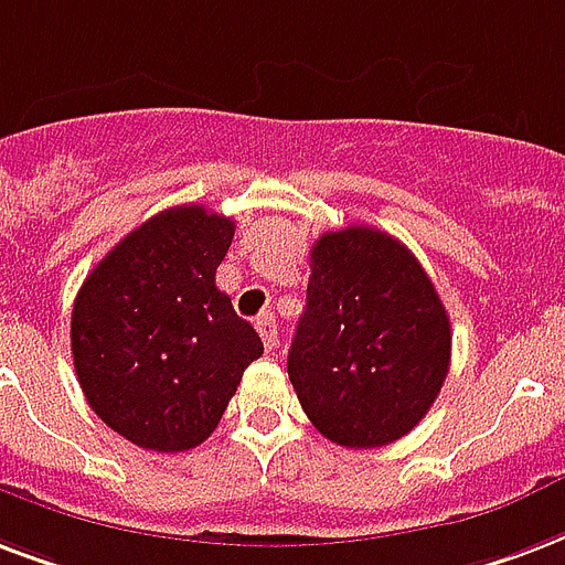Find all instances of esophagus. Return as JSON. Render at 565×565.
<instances>
[{"label":"esophagus","mask_w":565,"mask_h":565,"mask_svg":"<svg viewBox=\"0 0 565 565\" xmlns=\"http://www.w3.org/2000/svg\"><path fill=\"white\" fill-rule=\"evenodd\" d=\"M254 326H257V331H260V338H264L266 350L273 352L275 347H278V326H275L273 313H260Z\"/></svg>","instance_id":"obj_1"}]
</instances>
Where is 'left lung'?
I'll return each instance as SVG.
<instances>
[{
    "mask_svg": "<svg viewBox=\"0 0 565 565\" xmlns=\"http://www.w3.org/2000/svg\"><path fill=\"white\" fill-rule=\"evenodd\" d=\"M450 367V317L406 245L376 227L322 234L287 373L305 415L340 447L412 433Z\"/></svg>",
    "mask_w": 565,
    "mask_h": 565,
    "instance_id": "obj_1",
    "label": "left lung"
}]
</instances>
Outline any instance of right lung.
<instances>
[{"label": "right lung", "mask_w": 565, "mask_h": 565, "mask_svg": "<svg viewBox=\"0 0 565 565\" xmlns=\"http://www.w3.org/2000/svg\"><path fill=\"white\" fill-rule=\"evenodd\" d=\"M234 222L201 204L162 210L82 281L71 317L76 379L103 424L157 454L210 438L257 331L215 287Z\"/></svg>", "instance_id": "add662e5"}]
</instances>
